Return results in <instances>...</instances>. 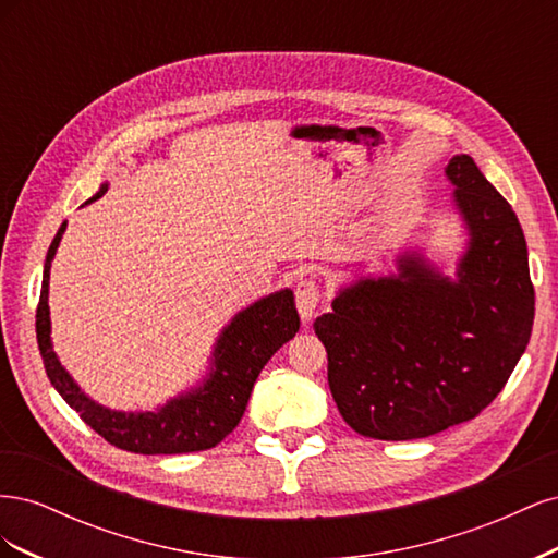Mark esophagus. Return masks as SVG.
I'll list each match as a JSON object with an SVG mask.
<instances>
[{"label": "esophagus", "mask_w": 558, "mask_h": 558, "mask_svg": "<svg viewBox=\"0 0 558 558\" xmlns=\"http://www.w3.org/2000/svg\"><path fill=\"white\" fill-rule=\"evenodd\" d=\"M320 300V286L314 279H300L295 286V302L302 320H310L318 307Z\"/></svg>", "instance_id": "obj_1"}]
</instances>
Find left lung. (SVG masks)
Listing matches in <instances>:
<instances>
[{
  "mask_svg": "<svg viewBox=\"0 0 558 558\" xmlns=\"http://www.w3.org/2000/svg\"><path fill=\"white\" fill-rule=\"evenodd\" d=\"M447 177L470 230L459 279L414 258L400 279H367L314 320L347 424L375 440H418L480 416L531 340L535 291L517 214L470 156Z\"/></svg>",
  "mask_w": 558,
  "mask_h": 558,
  "instance_id": "obj_1",
  "label": "left lung"
}]
</instances>
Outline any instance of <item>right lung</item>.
<instances>
[{
  "label": "right lung",
  "instance_id": "1",
  "mask_svg": "<svg viewBox=\"0 0 558 558\" xmlns=\"http://www.w3.org/2000/svg\"><path fill=\"white\" fill-rule=\"evenodd\" d=\"M102 185L93 199L102 197ZM88 199V202H93ZM66 223L60 226L44 263L41 295L37 305V342L46 375L56 391L86 424L118 449L132 453H191L216 447L234 430L246 410L251 388L275 351L293 340L300 330V316L291 291H279L240 312L226 328L216 347V369L205 388L167 402L158 412L125 414L99 408L78 391L72 377L56 359L50 344L48 277Z\"/></svg>",
  "mask_w": 558,
  "mask_h": 558
}]
</instances>
